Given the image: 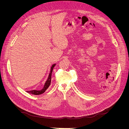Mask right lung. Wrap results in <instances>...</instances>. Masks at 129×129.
<instances>
[{
  "label": "right lung",
  "instance_id": "1",
  "mask_svg": "<svg viewBox=\"0 0 129 129\" xmlns=\"http://www.w3.org/2000/svg\"><path fill=\"white\" fill-rule=\"evenodd\" d=\"M56 64H53L51 68H50V73L49 74V75L48 77V79L46 81V82L45 83V85L44 86V88H43L41 90H29V91H26L28 93H30V94H33V95H40L42 94V93H44L45 91L47 89H48L49 85H50V83H51V78H52V73L53 72V70L54 67H55V66Z\"/></svg>",
  "mask_w": 129,
  "mask_h": 129
}]
</instances>
